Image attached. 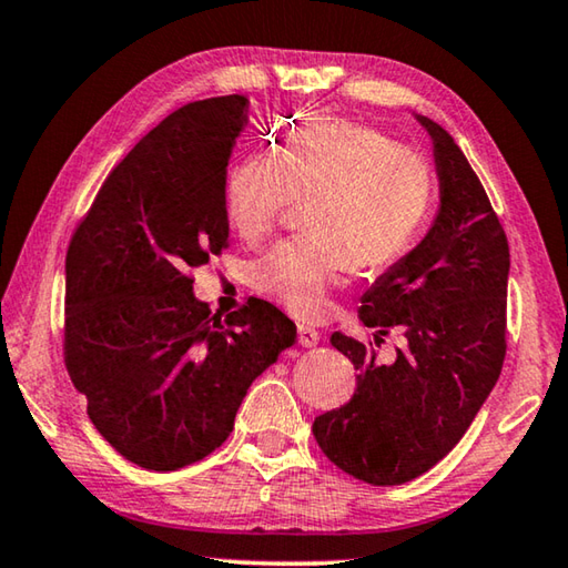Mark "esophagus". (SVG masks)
Instances as JSON below:
<instances>
[{"label": "esophagus", "mask_w": 568, "mask_h": 568, "mask_svg": "<svg viewBox=\"0 0 568 568\" xmlns=\"http://www.w3.org/2000/svg\"><path fill=\"white\" fill-rule=\"evenodd\" d=\"M297 343H301L303 348H313V345L321 343V333L311 328V325H297Z\"/></svg>", "instance_id": "esophagus-1"}]
</instances>
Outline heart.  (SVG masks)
Here are the masks:
<instances>
[{"label": "heart", "mask_w": 568, "mask_h": 568, "mask_svg": "<svg viewBox=\"0 0 568 568\" xmlns=\"http://www.w3.org/2000/svg\"><path fill=\"white\" fill-rule=\"evenodd\" d=\"M293 200H311V237L285 240L250 267L257 293L297 318H321L333 287L355 265L378 271L413 245L434 203V172L420 152L338 118H305L273 155L230 170L225 213L235 233L257 243Z\"/></svg>", "instance_id": "obj_1"}]
</instances>
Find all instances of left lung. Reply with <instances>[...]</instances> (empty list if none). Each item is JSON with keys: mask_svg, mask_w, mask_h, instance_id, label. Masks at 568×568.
<instances>
[{"mask_svg": "<svg viewBox=\"0 0 568 568\" xmlns=\"http://www.w3.org/2000/svg\"><path fill=\"white\" fill-rule=\"evenodd\" d=\"M434 145L440 207L420 243L361 297V321L406 333L396 361L335 331L333 348L353 361L358 388L315 418L323 454L373 486L426 474L466 434L494 390L506 355V233L454 138L416 114Z\"/></svg>", "mask_w": 568, "mask_h": 568, "instance_id": "left-lung-1", "label": "left lung"}]
</instances>
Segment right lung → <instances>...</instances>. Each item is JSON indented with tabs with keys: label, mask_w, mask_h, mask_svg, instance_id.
I'll list each match as a JSON object with an SVG mask.
<instances>
[{
	"label": "right lung",
	"mask_w": 568,
	"mask_h": 568,
	"mask_svg": "<svg viewBox=\"0 0 568 568\" xmlns=\"http://www.w3.org/2000/svg\"><path fill=\"white\" fill-rule=\"evenodd\" d=\"M247 100L192 102L110 172L67 250L64 363L114 450L150 470L213 454L247 388L295 343L250 301L225 321L190 273L227 247L225 175Z\"/></svg>",
	"instance_id": "add662e5"
}]
</instances>
